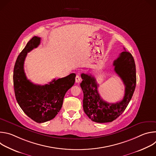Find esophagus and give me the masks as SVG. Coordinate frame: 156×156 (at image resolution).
<instances>
[{
  "mask_svg": "<svg viewBox=\"0 0 156 156\" xmlns=\"http://www.w3.org/2000/svg\"><path fill=\"white\" fill-rule=\"evenodd\" d=\"M81 81V77H80L78 75H76V78H75V81H76V83H80Z\"/></svg>",
  "mask_w": 156,
  "mask_h": 156,
  "instance_id": "34e87169",
  "label": "esophagus"
}]
</instances>
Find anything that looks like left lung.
Returning <instances> with one entry per match:
<instances>
[{"mask_svg":"<svg viewBox=\"0 0 156 156\" xmlns=\"http://www.w3.org/2000/svg\"><path fill=\"white\" fill-rule=\"evenodd\" d=\"M113 65L125 86L123 99L116 103H108L101 98L94 77L84 73L81 75L84 112L92 121L97 123L111 122L118 118L126 109L135 90L136 66L132 55L126 51L122 52L114 61Z\"/></svg>","mask_w":156,"mask_h":156,"instance_id":"obj_1","label":"left lung"}]
</instances>
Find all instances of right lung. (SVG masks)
Masks as SVG:
<instances>
[{"label": "right lung", "instance_id": "add662e5", "mask_svg": "<svg viewBox=\"0 0 156 156\" xmlns=\"http://www.w3.org/2000/svg\"><path fill=\"white\" fill-rule=\"evenodd\" d=\"M41 37L34 36L28 41L16 60L13 70V86L16 101L26 114L37 123L53 119L60 110L64 96L75 81V73L53 80L45 85L34 84L25 75L24 62L27 54L36 48Z\"/></svg>", "mask_w": 156, "mask_h": 156}]
</instances>
